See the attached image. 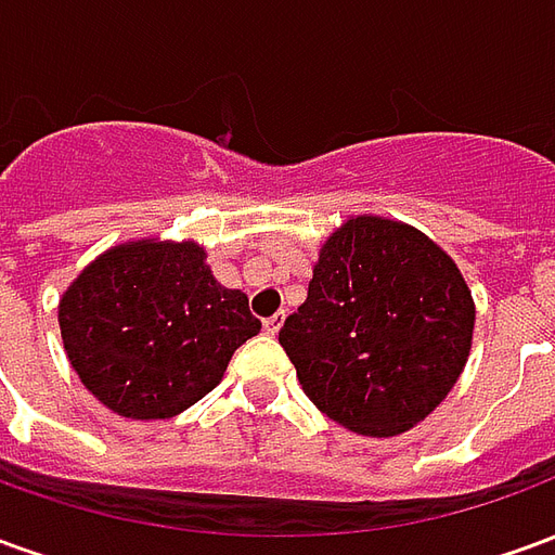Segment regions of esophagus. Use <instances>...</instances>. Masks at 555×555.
<instances>
[{"label": "esophagus", "mask_w": 555, "mask_h": 555, "mask_svg": "<svg viewBox=\"0 0 555 555\" xmlns=\"http://www.w3.org/2000/svg\"><path fill=\"white\" fill-rule=\"evenodd\" d=\"M282 324H285V312L270 314V318H264V333H270V336H276L279 330H282Z\"/></svg>", "instance_id": "esophagus-1"}]
</instances>
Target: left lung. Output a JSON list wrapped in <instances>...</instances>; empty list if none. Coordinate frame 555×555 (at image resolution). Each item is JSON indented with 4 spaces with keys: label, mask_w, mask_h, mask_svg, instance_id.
<instances>
[{
    "label": "left lung",
    "mask_w": 555,
    "mask_h": 555,
    "mask_svg": "<svg viewBox=\"0 0 555 555\" xmlns=\"http://www.w3.org/2000/svg\"><path fill=\"white\" fill-rule=\"evenodd\" d=\"M473 324L469 288L437 243L404 222L357 217L324 243L279 345L321 413L396 437L457 384Z\"/></svg>",
    "instance_id": "1"
}]
</instances>
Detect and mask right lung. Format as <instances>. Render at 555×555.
I'll use <instances>...</instances> for the list:
<instances>
[{"label":"right lung","instance_id":"right-lung-1","mask_svg":"<svg viewBox=\"0 0 555 555\" xmlns=\"http://www.w3.org/2000/svg\"><path fill=\"white\" fill-rule=\"evenodd\" d=\"M67 360L101 404L171 418L222 380L261 330L243 291L222 288L195 243L139 241L89 264L59 302Z\"/></svg>","mask_w":555,"mask_h":555}]
</instances>
